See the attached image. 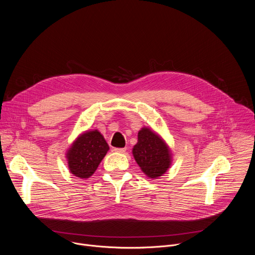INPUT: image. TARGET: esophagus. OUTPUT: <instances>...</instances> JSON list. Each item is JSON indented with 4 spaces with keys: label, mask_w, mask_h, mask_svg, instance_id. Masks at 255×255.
Returning <instances> with one entry per match:
<instances>
[{
    "label": "esophagus",
    "mask_w": 255,
    "mask_h": 255,
    "mask_svg": "<svg viewBox=\"0 0 255 255\" xmlns=\"http://www.w3.org/2000/svg\"><path fill=\"white\" fill-rule=\"evenodd\" d=\"M115 152H119V153H124L126 151V148H115L114 149Z\"/></svg>",
    "instance_id": "1"
}]
</instances>
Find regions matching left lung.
<instances>
[{"label": "left lung", "instance_id": "obj_1", "mask_svg": "<svg viewBox=\"0 0 255 255\" xmlns=\"http://www.w3.org/2000/svg\"><path fill=\"white\" fill-rule=\"evenodd\" d=\"M132 154L144 174L153 179L164 174L172 161L171 150L166 142L147 127L139 130Z\"/></svg>", "mask_w": 255, "mask_h": 255}]
</instances>
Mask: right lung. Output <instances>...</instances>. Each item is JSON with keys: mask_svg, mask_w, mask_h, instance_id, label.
<instances>
[{"mask_svg": "<svg viewBox=\"0 0 255 255\" xmlns=\"http://www.w3.org/2000/svg\"><path fill=\"white\" fill-rule=\"evenodd\" d=\"M108 150V143L97 129L82 133L66 151L69 171L83 179L92 176Z\"/></svg>", "mask_w": 255, "mask_h": 255, "instance_id": "right-lung-1", "label": "right lung"}]
</instances>
